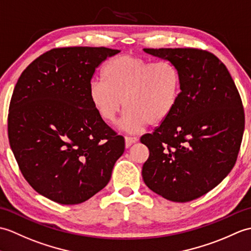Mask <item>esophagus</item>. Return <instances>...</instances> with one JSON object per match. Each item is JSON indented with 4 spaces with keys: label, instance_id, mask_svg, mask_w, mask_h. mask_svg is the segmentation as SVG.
Here are the masks:
<instances>
[{
    "label": "esophagus",
    "instance_id": "34e87169",
    "mask_svg": "<svg viewBox=\"0 0 251 251\" xmlns=\"http://www.w3.org/2000/svg\"><path fill=\"white\" fill-rule=\"evenodd\" d=\"M126 146L130 147L133 143H136L138 141L137 137H132V136H126Z\"/></svg>",
    "mask_w": 251,
    "mask_h": 251
}]
</instances>
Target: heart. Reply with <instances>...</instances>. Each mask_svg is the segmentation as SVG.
<instances>
[{"label": "heart", "mask_w": 251, "mask_h": 251, "mask_svg": "<svg viewBox=\"0 0 251 251\" xmlns=\"http://www.w3.org/2000/svg\"><path fill=\"white\" fill-rule=\"evenodd\" d=\"M101 76L103 81H92L88 89L92 107L103 121L114 124L125 105L121 127L127 132L162 122L180 97L179 71L169 61L120 54L105 63Z\"/></svg>", "instance_id": "obj_1"}]
</instances>
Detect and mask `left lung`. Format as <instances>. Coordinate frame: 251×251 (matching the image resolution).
<instances>
[{"instance_id": "8db88e82", "label": "left lung", "mask_w": 251, "mask_h": 251, "mask_svg": "<svg viewBox=\"0 0 251 251\" xmlns=\"http://www.w3.org/2000/svg\"><path fill=\"white\" fill-rule=\"evenodd\" d=\"M179 71L180 97L172 114L141 137L149 149L142 175L146 186L173 202L204 196L235 165L245 114L226 65L207 50L145 48Z\"/></svg>"}]
</instances>
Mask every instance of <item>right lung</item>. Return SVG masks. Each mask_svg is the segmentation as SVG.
<instances>
[{
    "instance_id": "right-lung-1",
    "label": "right lung",
    "mask_w": 251,
    "mask_h": 251,
    "mask_svg": "<svg viewBox=\"0 0 251 251\" xmlns=\"http://www.w3.org/2000/svg\"><path fill=\"white\" fill-rule=\"evenodd\" d=\"M120 50L54 48L17 81L8 111L9 145L25 179L63 205L87 201L107 185L125 138L92 107L88 89L98 66Z\"/></svg>"
}]
</instances>
